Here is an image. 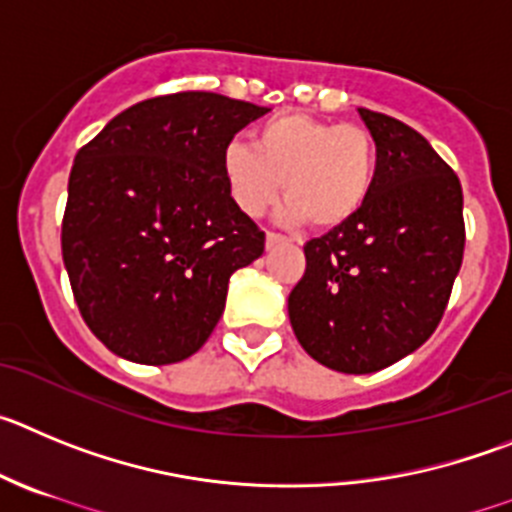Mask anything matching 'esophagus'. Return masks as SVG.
Wrapping results in <instances>:
<instances>
[{
    "instance_id": "34e87169",
    "label": "esophagus",
    "mask_w": 512,
    "mask_h": 512,
    "mask_svg": "<svg viewBox=\"0 0 512 512\" xmlns=\"http://www.w3.org/2000/svg\"><path fill=\"white\" fill-rule=\"evenodd\" d=\"M285 242H288V239H285L283 234H278V232H267L265 234L267 250H273V247H278V245H285Z\"/></svg>"
}]
</instances>
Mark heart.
I'll use <instances>...</instances> for the list:
<instances>
[{
    "label": "heart",
    "instance_id": "b5f03b06",
    "mask_svg": "<svg viewBox=\"0 0 512 512\" xmlns=\"http://www.w3.org/2000/svg\"><path fill=\"white\" fill-rule=\"evenodd\" d=\"M222 165L234 204L247 216H262L285 191L283 222L336 229L370 201L377 142L359 124L288 112L262 122L252 145L232 142Z\"/></svg>",
    "mask_w": 512,
    "mask_h": 512
}]
</instances>
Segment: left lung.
Returning a JSON list of instances; mask_svg holds the SVG:
<instances>
[{
  "label": "left lung",
  "mask_w": 512,
  "mask_h": 512,
  "mask_svg": "<svg viewBox=\"0 0 512 512\" xmlns=\"http://www.w3.org/2000/svg\"><path fill=\"white\" fill-rule=\"evenodd\" d=\"M377 142V181L354 219L306 242V273L288 313L316 362L367 375L434 334L464 257L457 173L423 135L359 109Z\"/></svg>",
  "instance_id": "left-lung-1"
}]
</instances>
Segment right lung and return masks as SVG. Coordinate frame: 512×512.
<instances>
[{
  "label": "right lung",
  "instance_id": "obj_1",
  "mask_svg": "<svg viewBox=\"0 0 512 512\" xmlns=\"http://www.w3.org/2000/svg\"><path fill=\"white\" fill-rule=\"evenodd\" d=\"M267 112L211 91L155 96L76 153L63 265L86 326L114 354L173 365L199 352L222 319L232 273L265 252L222 160Z\"/></svg>",
  "mask_w": 512,
  "mask_h": 512
}]
</instances>
